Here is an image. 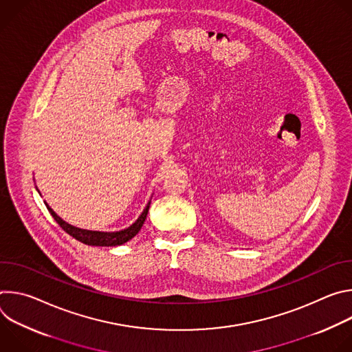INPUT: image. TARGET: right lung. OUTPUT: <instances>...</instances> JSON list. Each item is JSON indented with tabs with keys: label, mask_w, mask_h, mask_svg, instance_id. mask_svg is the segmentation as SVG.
<instances>
[{
	"label": "right lung",
	"mask_w": 352,
	"mask_h": 352,
	"mask_svg": "<svg viewBox=\"0 0 352 352\" xmlns=\"http://www.w3.org/2000/svg\"><path fill=\"white\" fill-rule=\"evenodd\" d=\"M45 206H47L50 214H52L54 217V220L60 224V227L65 232H68L71 236H74L75 239H78L86 245H93V246H117V245H122V243L128 242L140 231V228L146 220V216H147V212L150 208V202L147 204V206L144 208V210L142 212L139 219L131 227L121 230V231H116V232H102V231H90V230L78 228V227L71 226L67 221H64L47 204H45Z\"/></svg>",
	"instance_id": "obj_1"
}]
</instances>
